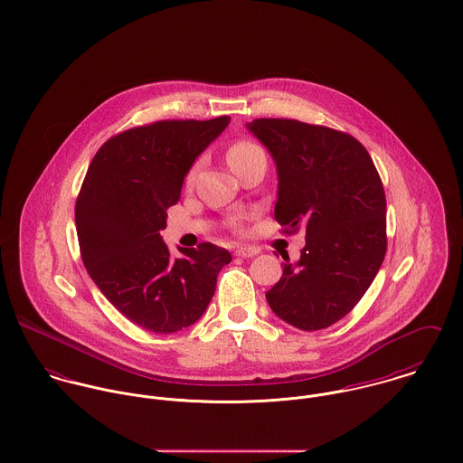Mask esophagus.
<instances>
[{
  "label": "esophagus",
  "mask_w": 463,
  "mask_h": 463,
  "mask_svg": "<svg viewBox=\"0 0 463 463\" xmlns=\"http://www.w3.org/2000/svg\"><path fill=\"white\" fill-rule=\"evenodd\" d=\"M259 253V250H255V248H250V246H239L237 250H235V255L237 257H242V259H250V257H255Z\"/></svg>",
  "instance_id": "34e87169"
}]
</instances>
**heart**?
<instances>
[{
    "mask_svg": "<svg viewBox=\"0 0 463 463\" xmlns=\"http://www.w3.org/2000/svg\"><path fill=\"white\" fill-rule=\"evenodd\" d=\"M259 156H264V149L255 144V142H250V140H239L235 144L230 146L228 153H226V158H228V164L230 167L237 173L239 169H242L244 165H248L250 162H253L255 158ZM196 171H198V165H194L187 176V182L191 184L196 176Z\"/></svg>",
    "mask_w": 463,
    "mask_h": 463,
    "instance_id": "b5f03b06",
    "label": "heart"
}]
</instances>
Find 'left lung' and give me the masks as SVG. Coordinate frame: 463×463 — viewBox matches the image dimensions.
Returning <instances> with one entry per match:
<instances>
[{
	"mask_svg": "<svg viewBox=\"0 0 463 463\" xmlns=\"http://www.w3.org/2000/svg\"><path fill=\"white\" fill-rule=\"evenodd\" d=\"M276 162L274 219L285 233L305 230L296 264H283L267 290L270 310L305 331L347 316L387 253V201L367 149L349 133L296 119L248 123Z\"/></svg>",
	"mask_w": 463,
	"mask_h": 463,
	"instance_id": "obj_1",
	"label": "left lung"
}]
</instances>
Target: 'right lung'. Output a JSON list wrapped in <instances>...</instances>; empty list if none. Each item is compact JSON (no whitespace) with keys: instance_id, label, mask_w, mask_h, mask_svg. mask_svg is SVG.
I'll return each mask as SVG.
<instances>
[{"instance_id":"add662e5","label":"right lung","mask_w":463,"mask_h":463,"mask_svg":"<svg viewBox=\"0 0 463 463\" xmlns=\"http://www.w3.org/2000/svg\"><path fill=\"white\" fill-rule=\"evenodd\" d=\"M210 121H156L110 137L94 155L76 199L81 260L103 296L153 333L194 325L213 298L232 255L210 242L180 248L160 237L194 160L228 127Z\"/></svg>"}]
</instances>
